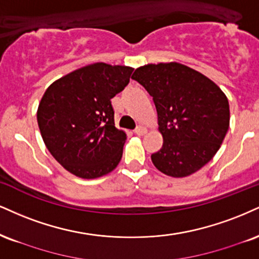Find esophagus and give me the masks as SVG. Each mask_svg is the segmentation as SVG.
<instances>
[{
	"mask_svg": "<svg viewBox=\"0 0 259 259\" xmlns=\"http://www.w3.org/2000/svg\"><path fill=\"white\" fill-rule=\"evenodd\" d=\"M134 133H135L136 135L142 136V135H145L146 133H147V130H146V127H143V126H138L135 130H134Z\"/></svg>",
	"mask_w": 259,
	"mask_h": 259,
	"instance_id": "esophagus-1",
	"label": "esophagus"
}]
</instances>
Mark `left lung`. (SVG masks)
<instances>
[{"label": "left lung", "mask_w": 259, "mask_h": 259, "mask_svg": "<svg viewBox=\"0 0 259 259\" xmlns=\"http://www.w3.org/2000/svg\"><path fill=\"white\" fill-rule=\"evenodd\" d=\"M153 98L164 143L151 155L167 176L186 177L213 158L229 127V104L212 80L185 65H145L132 77Z\"/></svg>", "instance_id": "left-lung-1"}]
</instances>
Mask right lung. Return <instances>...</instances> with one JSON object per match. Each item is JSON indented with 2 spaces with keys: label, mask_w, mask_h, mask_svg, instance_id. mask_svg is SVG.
<instances>
[{
  "label": "right lung",
  "mask_w": 259,
  "mask_h": 259,
  "mask_svg": "<svg viewBox=\"0 0 259 259\" xmlns=\"http://www.w3.org/2000/svg\"><path fill=\"white\" fill-rule=\"evenodd\" d=\"M132 67L98 62L46 90L37 121L47 148L67 171L96 179L119 164L125 133L114 125L111 99L129 84Z\"/></svg>",
  "instance_id": "add662e5"
}]
</instances>
